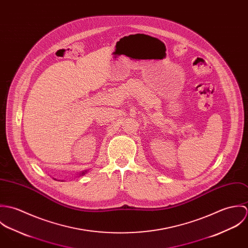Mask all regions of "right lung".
Segmentation results:
<instances>
[{"label": "right lung", "instance_id": "add662e5", "mask_svg": "<svg viewBox=\"0 0 248 248\" xmlns=\"http://www.w3.org/2000/svg\"><path fill=\"white\" fill-rule=\"evenodd\" d=\"M83 174H84V172H83V173H82V175H83Z\"/></svg>", "mask_w": 248, "mask_h": 248}]
</instances>
